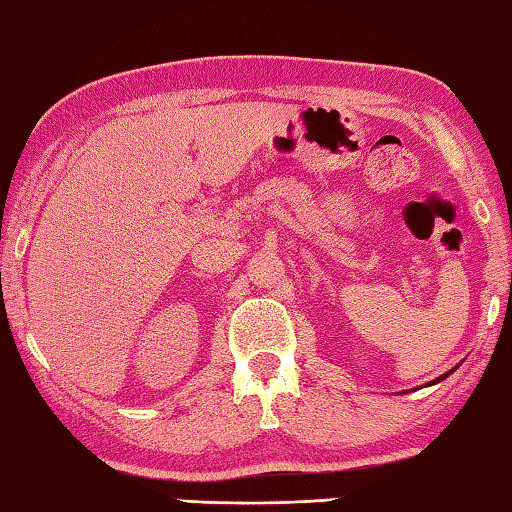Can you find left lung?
Returning <instances> with one entry per match:
<instances>
[{
  "mask_svg": "<svg viewBox=\"0 0 512 512\" xmlns=\"http://www.w3.org/2000/svg\"><path fill=\"white\" fill-rule=\"evenodd\" d=\"M455 370H457V368H452L450 372H446V374H441V376H437V379H435V381H430V383H426V385H435V383L443 381V379H446V376H450V374H452V372H455Z\"/></svg>",
  "mask_w": 512,
  "mask_h": 512,
  "instance_id": "left-lung-1",
  "label": "left lung"
}]
</instances>
